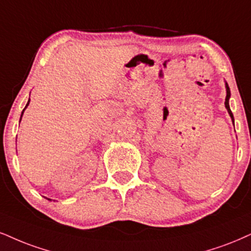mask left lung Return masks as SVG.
Instances as JSON below:
<instances>
[{
	"label": "left lung",
	"mask_w": 251,
	"mask_h": 251,
	"mask_svg": "<svg viewBox=\"0 0 251 251\" xmlns=\"http://www.w3.org/2000/svg\"><path fill=\"white\" fill-rule=\"evenodd\" d=\"M226 91H227V95H226V101H225V106H226V108H227L228 113H229V115H230V117H231V120H233V122H234V116H233V113H231V110H230V107H229V98H230V89H229V87H228V83H227V82H226Z\"/></svg>",
	"instance_id": "obj_1"
}]
</instances>
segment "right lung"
<instances>
[{
	"instance_id": "obj_1",
	"label": "right lung",
	"mask_w": 251,
	"mask_h": 251,
	"mask_svg": "<svg viewBox=\"0 0 251 251\" xmlns=\"http://www.w3.org/2000/svg\"><path fill=\"white\" fill-rule=\"evenodd\" d=\"M29 102H30V100H29V101H27V103H26V106H25V108H26L27 106H29ZM25 108H24V109H23V111H24V110H25ZM23 111H22V115H21V120H22V116H23ZM20 122H21V121H20ZM49 200H50V199H49Z\"/></svg>"
}]
</instances>
